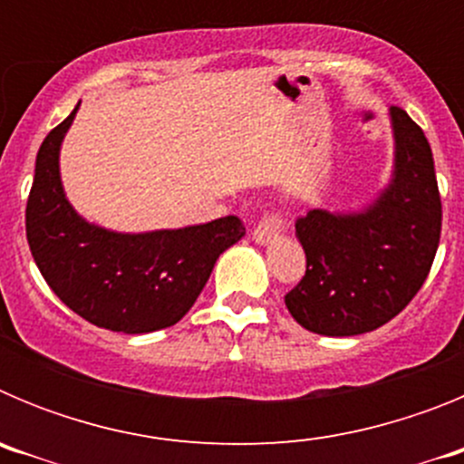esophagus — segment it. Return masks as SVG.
<instances>
[{
  "label": "esophagus",
  "instance_id": "1",
  "mask_svg": "<svg viewBox=\"0 0 464 464\" xmlns=\"http://www.w3.org/2000/svg\"><path fill=\"white\" fill-rule=\"evenodd\" d=\"M283 229V218L278 213H265L257 225L253 227V241L256 244H269L272 239H276V235Z\"/></svg>",
  "mask_w": 464,
  "mask_h": 464
}]
</instances>
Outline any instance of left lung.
<instances>
[{
  "mask_svg": "<svg viewBox=\"0 0 464 464\" xmlns=\"http://www.w3.org/2000/svg\"><path fill=\"white\" fill-rule=\"evenodd\" d=\"M391 122L395 167L374 202L351 213L311 208L295 223L306 272L285 306L315 334L353 337L385 325L432 267L441 235L432 149L407 111L391 106Z\"/></svg>",
  "mask_w": 464,
  "mask_h": 464,
  "instance_id": "left-lung-1",
  "label": "left lung"
}]
</instances>
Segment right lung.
<instances>
[{"mask_svg": "<svg viewBox=\"0 0 464 464\" xmlns=\"http://www.w3.org/2000/svg\"><path fill=\"white\" fill-rule=\"evenodd\" d=\"M79 104L36 153L24 211L32 257L53 293L92 325L125 334L174 325L195 304L220 253L246 235L244 223L225 216L125 235L81 218L60 181V146Z\"/></svg>", "mask_w": 464, "mask_h": 464, "instance_id": "right-lung-1", "label": "right lung"}]
</instances>
